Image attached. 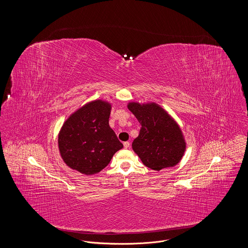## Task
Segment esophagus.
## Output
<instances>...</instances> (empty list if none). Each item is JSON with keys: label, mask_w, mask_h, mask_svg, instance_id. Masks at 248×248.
<instances>
[{"label": "esophagus", "mask_w": 248, "mask_h": 248, "mask_svg": "<svg viewBox=\"0 0 248 248\" xmlns=\"http://www.w3.org/2000/svg\"><path fill=\"white\" fill-rule=\"evenodd\" d=\"M130 147V143L128 141L124 142V149H128Z\"/></svg>", "instance_id": "obj_1"}]
</instances>
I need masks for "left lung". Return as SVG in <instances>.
<instances>
[{
  "label": "left lung",
  "instance_id": "obj_1",
  "mask_svg": "<svg viewBox=\"0 0 248 248\" xmlns=\"http://www.w3.org/2000/svg\"><path fill=\"white\" fill-rule=\"evenodd\" d=\"M128 108L141 124L132 148L142 163L156 171L177 165L186 148L177 123L154 103L140 105L133 102Z\"/></svg>",
  "mask_w": 248,
  "mask_h": 248
}]
</instances>
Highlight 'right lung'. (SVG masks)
Returning a JSON list of instances; mask_svg holds the SVG:
<instances>
[{
    "instance_id": "right-lung-1",
    "label": "right lung",
    "mask_w": 248,
    "mask_h": 248,
    "mask_svg": "<svg viewBox=\"0 0 248 248\" xmlns=\"http://www.w3.org/2000/svg\"><path fill=\"white\" fill-rule=\"evenodd\" d=\"M110 105L95 100L79 108L59 132V152L72 169L94 175L109 164L124 146L108 125Z\"/></svg>"
}]
</instances>
